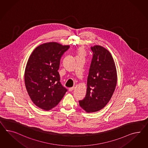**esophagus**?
<instances>
[{
	"instance_id": "1",
	"label": "esophagus",
	"mask_w": 148,
	"mask_h": 148,
	"mask_svg": "<svg viewBox=\"0 0 148 148\" xmlns=\"http://www.w3.org/2000/svg\"><path fill=\"white\" fill-rule=\"evenodd\" d=\"M74 89H75V87H71V88H69L68 90H69V92H71V91H73Z\"/></svg>"
}]
</instances>
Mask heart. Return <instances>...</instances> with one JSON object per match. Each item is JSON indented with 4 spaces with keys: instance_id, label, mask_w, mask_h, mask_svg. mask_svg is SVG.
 Here are the masks:
<instances>
[{
    "instance_id": "obj_1",
    "label": "heart",
    "mask_w": 148,
    "mask_h": 148,
    "mask_svg": "<svg viewBox=\"0 0 148 148\" xmlns=\"http://www.w3.org/2000/svg\"><path fill=\"white\" fill-rule=\"evenodd\" d=\"M77 54L79 57H84L86 54V52L84 48L82 47H80L77 49Z\"/></svg>"
}]
</instances>
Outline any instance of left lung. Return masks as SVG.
<instances>
[{
  "label": "left lung",
  "mask_w": 148,
  "mask_h": 148,
  "mask_svg": "<svg viewBox=\"0 0 148 148\" xmlns=\"http://www.w3.org/2000/svg\"><path fill=\"white\" fill-rule=\"evenodd\" d=\"M93 56L87 79L86 95L79 101L87 112H97L110 100L117 84L116 66L112 54L99 45L91 47Z\"/></svg>",
  "instance_id": "left-lung-1"
}]
</instances>
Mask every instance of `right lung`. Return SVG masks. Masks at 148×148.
<instances>
[{
  "label": "right lung",
  "mask_w": 148,
  "mask_h": 148,
  "mask_svg": "<svg viewBox=\"0 0 148 148\" xmlns=\"http://www.w3.org/2000/svg\"><path fill=\"white\" fill-rule=\"evenodd\" d=\"M69 45L56 42L41 44L33 51L25 71V84L34 104L45 110L56 107L67 91L58 72L60 59Z\"/></svg>",
  "instance_id": "1"
}]
</instances>
